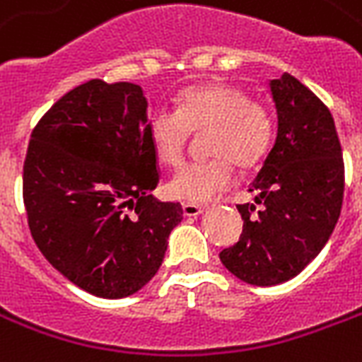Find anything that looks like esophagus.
Segmentation results:
<instances>
[{"label": "esophagus", "instance_id": "obj_1", "mask_svg": "<svg viewBox=\"0 0 362 362\" xmlns=\"http://www.w3.org/2000/svg\"><path fill=\"white\" fill-rule=\"evenodd\" d=\"M182 211H184V216L197 218L201 212H205V206L193 205V203H184V205H182Z\"/></svg>", "mask_w": 362, "mask_h": 362}]
</instances>
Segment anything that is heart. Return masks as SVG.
I'll return each mask as SVG.
<instances>
[{
    "label": "heart",
    "mask_w": 362,
    "mask_h": 362,
    "mask_svg": "<svg viewBox=\"0 0 362 362\" xmlns=\"http://www.w3.org/2000/svg\"><path fill=\"white\" fill-rule=\"evenodd\" d=\"M205 148L214 157L184 165L169 182L173 197L206 203L233 182V163L255 167L273 140V119L266 107L250 100L247 90L230 83L192 85L178 96V112L157 110L148 121V138L157 161L180 165L192 131H203Z\"/></svg>",
    "instance_id": "1"
}]
</instances>
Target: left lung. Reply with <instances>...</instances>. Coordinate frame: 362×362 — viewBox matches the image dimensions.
<instances>
[{"label":"left lung","instance_id":"8db88e82","mask_svg":"<svg viewBox=\"0 0 362 362\" xmlns=\"http://www.w3.org/2000/svg\"><path fill=\"white\" fill-rule=\"evenodd\" d=\"M277 138L239 205L243 233L220 252L226 269L255 286L296 277L334 231L344 201V159L328 107L291 74L269 79ZM261 209L255 211V205Z\"/></svg>","mask_w":362,"mask_h":362}]
</instances>
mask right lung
Returning a JSON list of instances; mask_svg holds the SVG:
<instances>
[{
	"label": "right lung",
	"mask_w": 362,
	"mask_h": 362,
	"mask_svg": "<svg viewBox=\"0 0 362 362\" xmlns=\"http://www.w3.org/2000/svg\"><path fill=\"white\" fill-rule=\"evenodd\" d=\"M148 98L134 83L90 79L66 93L32 132L24 205L35 245L93 296L117 300L161 267L180 203H161L148 138Z\"/></svg>",
	"instance_id": "add662e5"
}]
</instances>
